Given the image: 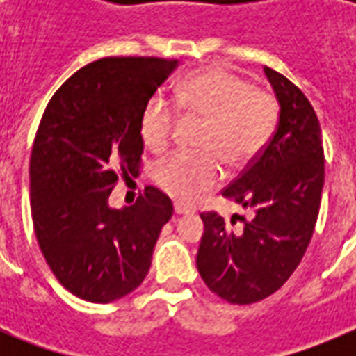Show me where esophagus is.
I'll use <instances>...</instances> for the list:
<instances>
[{
    "label": "esophagus",
    "instance_id": "esophagus-1",
    "mask_svg": "<svg viewBox=\"0 0 356 356\" xmlns=\"http://www.w3.org/2000/svg\"><path fill=\"white\" fill-rule=\"evenodd\" d=\"M190 209L188 207H184V205H179V203H175V214H179V216H181V214H190Z\"/></svg>",
    "mask_w": 356,
    "mask_h": 356
}]
</instances>
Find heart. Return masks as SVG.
<instances>
[{
  "label": "heart",
  "mask_w": 356,
  "mask_h": 356,
  "mask_svg": "<svg viewBox=\"0 0 356 356\" xmlns=\"http://www.w3.org/2000/svg\"><path fill=\"white\" fill-rule=\"evenodd\" d=\"M181 111L205 118L201 147L229 168L245 166L264 149L277 125L275 97L257 90L248 79L223 68H205L184 77L175 88ZM175 111L161 96H153L140 114V134L153 151L164 149L175 127ZM220 179L212 155L177 151L159 162L155 181L166 194L190 203Z\"/></svg>",
  "instance_id": "obj_1"
}]
</instances>
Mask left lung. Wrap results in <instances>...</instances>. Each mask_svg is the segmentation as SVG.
<instances>
[{"label":"left lung","mask_w":356,"mask_h":356,"mask_svg":"<svg viewBox=\"0 0 356 356\" xmlns=\"http://www.w3.org/2000/svg\"><path fill=\"white\" fill-rule=\"evenodd\" d=\"M279 103L271 140L223 197L251 211V220L231 228L216 212L201 214L195 264L201 279L234 305L257 303L288 281L314 233L325 179L321 129L310 102L284 75L264 66Z\"/></svg>","instance_id":"8db88e82"}]
</instances>
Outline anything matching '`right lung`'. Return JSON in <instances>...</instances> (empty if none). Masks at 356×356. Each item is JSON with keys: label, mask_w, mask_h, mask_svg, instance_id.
Here are the masks:
<instances>
[{"label": "right lung", "mask_w": 356, "mask_h": 356, "mask_svg": "<svg viewBox=\"0 0 356 356\" xmlns=\"http://www.w3.org/2000/svg\"><path fill=\"white\" fill-rule=\"evenodd\" d=\"M179 66L155 57H107L83 66L47 103L31 153L38 245L60 284L113 303L147 275L172 200L145 186L136 203L108 205L118 172L138 173L140 114Z\"/></svg>", "instance_id": "1"}]
</instances>
